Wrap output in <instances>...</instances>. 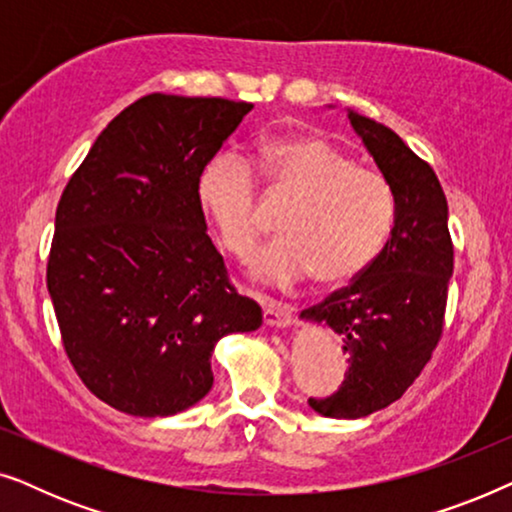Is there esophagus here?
Masks as SVG:
<instances>
[{
  "label": "esophagus",
  "instance_id": "esophagus-1",
  "mask_svg": "<svg viewBox=\"0 0 512 512\" xmlns=\"http://www.w3.org/2000/svg\"><path fill=\"white\" fill-rule=\"evenodd\" d=\"M263 319L268 326L286 328L293 321V310L289 305L277 303V300H263Z\"/></svg>",
  "mask_w": 512,
  "mask_h": 512
}]
</instances>
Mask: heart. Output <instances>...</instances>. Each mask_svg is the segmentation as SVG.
<instances>
[{
	"label": "heart",
	"instance_id": "obj_1",
	"mask_svg": "<svg viewBox=\"0 0 512 512\" xmlns=\"http://www.w3.org/2000/svg\"><path fill=\"white\" fill-rule=\"evenodd\" d=\"M261 174L275 198L293 205L282 240L251 261L256 279L286 286L314 272L317 284L342 286L370 268L396 219L394 188L380 170L356 165L324 137L293 135L263 146ZM198 193L223 247L247 258L268 228L251 167L235 153H219Z\"/></svg>",
	"mask_w": 512,
	"mask_h": 512
}]
</instances>
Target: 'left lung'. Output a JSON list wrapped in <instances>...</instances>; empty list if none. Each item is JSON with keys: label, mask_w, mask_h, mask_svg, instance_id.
I'll use <instances>...</instances> for the list:
<instances>
[{"label": "left lung", "mask_w": 512, "mask_h": 512, "mask_svg": "<svg viewBox=\"0 0 512 512\" xmlns=\"http://www.w3.org/2000/svg\"><path fill=\"white\" fill-rule=\"evenodd\" d=\"M347 118L394 188L396 219L363 275L300 312V319L333 328L347 354L340 389L310 398L314 412L333 419L373 415L417 380L443 335L454 268L447 200L433 167L387 125L352 109Z\"/></svg>", "instance_id": "1"}]
</instances>
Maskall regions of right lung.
I'll list each match as a JSON object with an SVG mask.
<instances>
[{"label": "right lung", "instance_id": "1", "mask_svg": "<svg viewBox=\"0 0 512 512\" xmlns=\"http://www.w3.org/2000/svg\"><path fill=\"white\" fill-rule=\"evenodd\" d=\"M254 109L153 93L95 139L55 212L46 284L76 375L111 408L170 417L214 384L223 335L263 324L207 235L198 184Z\"/></svg>", "mask_w": 512, "mask_h": 512}]
</instances>
